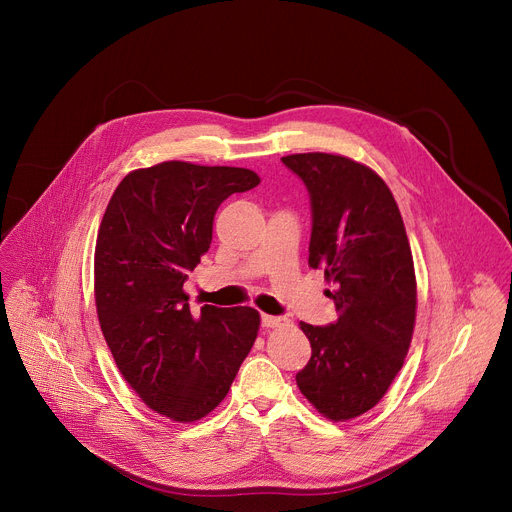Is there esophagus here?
Listing matches in <instances>:
<instances>
[{
    "label": "esophagus",
    "mask_w": 512,
    "mask_h": 512,
    "mask_svg": "<svg viewBox=\"0 0 512 512\" xmlns=\"http://www.w3.org/2000/svg\"><path fill=\"white\" fill-rule=\"evenodd\" d=\"M285 324H287L285 318L269 316V314H263V316H261V326H263V328H281V326H285Z\"/></svg>",
    "instance_id": "obj_1"
}]
</instances>
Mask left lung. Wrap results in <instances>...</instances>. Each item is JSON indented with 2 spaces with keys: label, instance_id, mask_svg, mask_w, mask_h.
<instances>
[{
  "label": "left lung",
  "instance_id": "8db88e82",
  "mask_svg": "<svg viewBox=\"0 0 512 512\" xmlns=\"http://www.w3.org/2000/svg\"><path fill=\"white\" fill-rule=\"evenodd\" d=\"M281 162L310 192V267L334 283L338 320L300 322L312 358L296 375L304 397L328 419L373 409L403 367L417 310L413 255L399 206L371 168L334 154Z\"/></svg>",
  "mask_w": 512,
  "mask_h": 512
}]
</instances>
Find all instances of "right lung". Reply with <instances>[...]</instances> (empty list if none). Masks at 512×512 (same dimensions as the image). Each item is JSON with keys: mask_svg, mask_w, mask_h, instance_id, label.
Masks as SVG:
<instances>
[{"mask_svg": "<svg viewBox=\"0 0 512 512\" xmlns=\"http://www.w3.org/2000/svg\"><path fill=\"white\" fill-rule=\"evenodd\" d=\"M259 182L247 168L162 162L129 172L103 214L99 324L129 387L172 421L221 403L257 338V310L204 304L192 314L184 281L210 247L216 208Z\"/></svg>", "mask_w": 512, "mask_h": 512, "instance_id": "1", "label": "right lung"}]
</instances>
